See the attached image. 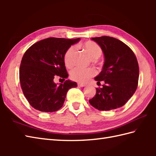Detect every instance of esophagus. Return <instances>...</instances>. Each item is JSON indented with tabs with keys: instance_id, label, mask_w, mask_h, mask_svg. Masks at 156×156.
<instances>
[{
	"instance_id": "34e87169",
	"label": "esophagus",
	"mask_w": 156,
	"mask_h": 156,
	"mask_svg": "<svg viewBox=\"0 0 156 156\" xmlns=\"http://www.w3.org/2000/svg\"><path fill=\"white\" fill-rule=\"evenodd\" d=\"M78 85L80 87H86V86H87L85 84H83V83H78Z\"/></svg>"
}]
</instances>
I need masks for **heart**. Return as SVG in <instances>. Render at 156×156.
<instances>
[{
  "label": "heart",
  "mask_w": 156,
  "mask_h": 156,
  "mask_svg": "<svg viewBox=\"0 0 156 156\" xmlns=\"http://www.w3.org/2000/svg\"><path fill=\"white\" fill-rule=\"evenodd\" d=\"M80 47L88 54L91 59H97L101 56L102 50L98 44L93 41H87L80 45ZM75 54V48L72 46L66 51L64 57V64L66 67L70 68L74 64V57ZM96 74L95 69L93 68H75L70 72V77L76 82H86Z\"/></svg>",
  "instance_id": "1"
}]
</instances>
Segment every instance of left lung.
I'll list each match as a JSON object with an SVG mask.
<instances>
[{"label": "left lung", "instance_id": "1", "mask_svg": "<svg viewBox=\"0 0 156 156\" xmlns=\"http://www.w3.org/2000/svg\"><path fill=\"white\" fill-rule=\"evenodd\" d=\"M92 40L100 45L105 56L102 71L94 79L97 84L102 80L105 84L97 88L89 102L99 111L121 107L137 88L140 70L136 56L129 46L116 38L102 36Z\"/></svg>", "mask_w": 156, "mask_h": 156}]
</instances>
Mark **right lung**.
<instances>
[{"mask_svg":"<svg viewBox=\"0 0 156 156\" xmlns=\"http://www.w3.org/2000/svg\"><path fill=\"white\" fill-rule=\"evenodd\" d=\"M80 38L49 37L32 45L23 56L19 68L22 90L31 107L41 112H51L62 107L69 88L75 82L66 80L57 85L56 77L65 80L68 74L64 61L66 51Z\"/></svg>","mask_w":156,"mask_h":156,"instance_id":"obj_1","label":"right lung"}]
</instances>
